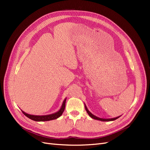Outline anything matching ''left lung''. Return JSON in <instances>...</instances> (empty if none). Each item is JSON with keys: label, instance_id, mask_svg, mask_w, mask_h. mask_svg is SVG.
<instances>
[{"label": "left lung", "instance_id": "1", "mask_svg": "<svg viewBox=\"0 0 150 150\" xmlns=\"http://www.w3.org/2000/svg\"><path fill=\"white\" fill-rule=\"evenodd\" d=\"M84 105H85V108H86V112H87V113H88L89 115L91 118H94V119H95V120H100V121H102V122H110V121H113V120H115L117 119V118H119V117L121 116V115H120V116H118V117H117L113 118H102L97 117H96V115H93L92 113L91 112H89V110L88 109H87V107H86V104H84Z\"/></svg>", "mask_w": 150, "mask_h": 150}]
</instances>
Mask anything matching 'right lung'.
Listing matches in <instances>:
<instances>
[{"instance_id": "obj_1", "label": "right lung", "mask_w": 150, "mask_h": 150, "mask_svg": "<svg viewBox=\"0 0 150 150\" xmlns=\"http://www.w3.org/2000/svg\"><path fill=\"white\" fill-rule=\"evenodd\" d=\"M66 98L64 100L63 104H62L60 109L54 113H52V114H50V115H30L28 114V113H25L23 110L22 112L23 114L27 116L28 118H29L30 119L33 120L36 122H43V121H50V120H52L56 119V118H59L62 114L65 108V105H66Z\"/></svg>"}]
</instances>
